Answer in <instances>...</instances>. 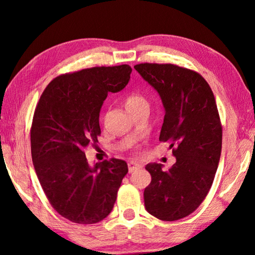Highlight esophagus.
I'll return each mask as SVG.
<instances>
[{
  "label": "esophagus",
  "instance_id": "obj_1",
  "mask_svg": "<svg viewBox=\"0 0 255 255\" xmlns=\"http://www.w3.org/2000/svg\"><path fill=\"white\" fill-rule=\"evenodd\" d=\"M138 169H140V165L137 163H133L130 162L128 164V170H129V173H133V172H136Z\"/></svg>",
  "mask_w": 255,
  "mask_h": 255
}]
</instances>
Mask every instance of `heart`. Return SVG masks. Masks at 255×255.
<instances>
[{"instance_id": "b5f03b06", "label": "heart", "mask_w": 255, "mask_h": 255, "mask_svg": "<svg viewBox=\"0 0 255 255\" xmlns=\"http://www.w3.org/2000/svg\"><path fill=\"white\" fill-rule=\"evenodd\" d=\"M125 106H126V109L129 111V114H132V112L144 109V108H148V102L143 96L133 93L131 96L127 97L126 101H125ZM133 152H137V148H133Z\"/></svg>"}]
</instances>
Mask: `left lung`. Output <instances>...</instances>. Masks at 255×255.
<instances>
[{
  "label": "left lung",
  "mask_w": 255,
  "mask_h": 255,
  "mask_svg": "<svg viewBox=\"0 0 255 255\" xmlns=\"http://www.w3.org/2000/svg\"><path fill=\"white\" fill-rule=\"evenodd\" d=\"M153 86L165 108L159 140L170 141L176 162L169 171L147 164L152 181L145 208L161 221L192 214L208 195L222 153L223 128L209 84L199 73L174 64L133 66Z\"/></svg>",
  "instance_id": "obj_1"
}]
</instances>
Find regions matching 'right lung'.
<instances>
[{"label":"right lung","mask_w":255,"mask_h":255,"mask_svg":"<svg viewBox=\"0 0 255 255\" xmlns=\"http://www.w3.org/2000/svg\"><path fill=\"white\" fill-rule=\"evenodd\" d=\"M129 65L98 66L50 82L34 109L30 141L34 170L51 207L76 224H96L111 213L127 163L89 165L85 149L101 135L99 114L108 93L128 84Z\"/></svg>","instance_id":"1"}]
</instances>
